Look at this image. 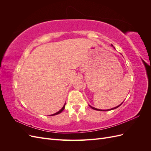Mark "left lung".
<instances>
[{"label":"left lung","mask_w":151,"mask_h":151,"mask_svg":"<svg viewBox=\"0 0 151 151\" xmlns=\"http://www.w3.org/2000/svg\"><path fill=\"white\" fill-rule=\"evenodd\" d=\"M112 46H113V45H112ZM121 104L118 105V106H116V107H115V108H111V109H106V110H102V109L101 110V109H97V108H94V107H93V106H90V105H89V106H90L91 108H92V109H95V110H98V111H109V110H111V109H116V108H117L118 107H119Z\"/></svg>","instance_id":"8db88e82"}]
</instances>
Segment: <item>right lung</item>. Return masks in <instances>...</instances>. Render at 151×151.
<instances>
[{"instance_id": "add662e5", "label": "right lung", "mask_w": 151, "mask_h": 151, "mask_svg": "<svg viewBox=\"0 0 151 151\" xmlns=\"http://www.w3.org/2000/svg\"><path fill=\"white\" fill-rule=\"evenodd\" d=\"M65 104L63 105V106L62 107V108L60 109V110H59L58 112H57V113H54V114H53V115H51V116H53V115H58V114H59V113H60L63 109H65Z\"/></svg>"}]
</instances>
